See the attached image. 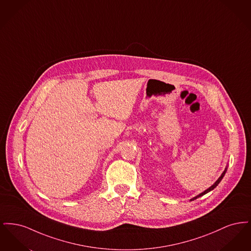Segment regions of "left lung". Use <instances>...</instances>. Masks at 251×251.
<instances>
[{
    "label": "left lung",
    "instance_id": "left-lung-1",
    "mask_svg": "<svg viewBox=\"0 0 251 251\" xmlns=\"http://www.w3.org/2000/svg\"><path fill=\"white\" fill-rule=\"evenodd\" d=\"M227 167H226V168H225V170H224V171H223V173H222V174H221V176H220V177H219V178H218V179H217V180H216V181H215V183H214V184H213V185H212V186H210V187H209V188H208V189H206V190H205V191H204V192H202V193H201V194H199V195H198V196H196V197H194V198H193V199H191V200H190V201H195V200H196V199H198V198H200V197H201V196H203V195H205V194H207V193H209V192L212 191V190H213V189H215V187H216V186H217V185H218V183H219V182H220V181H221V180H222V179H223V177H224V176H225V174H226V172H227Z\"/></svg>",
    "mask_w": 251,
    "mask_h": 251
}]
</instances>
